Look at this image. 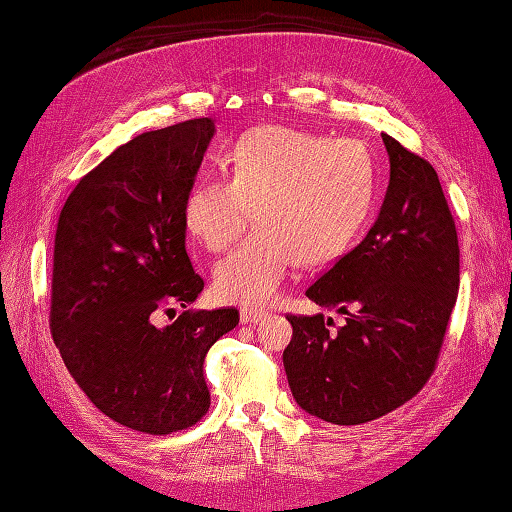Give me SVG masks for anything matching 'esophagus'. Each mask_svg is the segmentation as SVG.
<instances>
[{
    "label": "esophagus",
    "instance_id": "34e87169",
    "mask_svg": "<svg viewBox=\"0 0 512 512\" xmlns=\"http://www.w3.org/2000/svg\"><path fill=\"white\" fill-rule=\"evenodd\" d=\"M267 314H265V311H258V309H243L241 311V322H243V325H258V322L260 320H263Z\"/></svg>",
    "mask_w": 512,
    "mask_h": 512
}]
</instances>
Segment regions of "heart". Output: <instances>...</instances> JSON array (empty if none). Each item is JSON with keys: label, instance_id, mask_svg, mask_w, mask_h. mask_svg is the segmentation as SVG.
<instances>
[{"label": "heart", "instance_id": "b5f03b06", "mask_svg": "<svg viewBox=\"0 0 512 512\" xmlns=\"http://www.w3.org/2000/svg\"><path fill=\"white\" fill-rule=\"evenodd\" d=\"M375 165L356 139H327L285 125L245 132L225 159V176L196 183L183 221L198 243L223 252L249 223L256 232L214 267L225 305L263 307L294 265H318L347 249L367 218Z\"/></svg>", "mask_w": 512, "mask_h": 512}]
</instances>
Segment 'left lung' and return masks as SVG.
Masks as SVG:
<instances>
[{
	"instance_id": "obj_1",
	"label": "left lung",
	"mask_w": 512,
	"mask_h": 512,
	"mask_svg": "<svg viewBox=\"0 0 512 512\" xmlns=\"http://www.w3.org/2000/svg\"><path fill=\"white\" fill-rule=\"evenodd\" d=\"M389 187L364 241L307 289L347 322L287 316L283 353L302 411L331 424H362L398 409L435 369L460 287V247L431 163L382 134Z\"/></svg>"
}]
</instances>
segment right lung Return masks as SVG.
Masks as SVG:
<instances>
[{
    "label": "right lung",
    "instance_id": "right-lung-1",
    "mask_svg": "<svg viewBox=\"0 0 512 512\" xmlns=\"http://www.w3.org/2000/svg\"><path fill=\"white\" fill-rule=\"evenodd\" d=\"M216 125L143 132L88 172L61 210L50 329L70 375L101 413L168 435L210 409L203 360L236 309H187L205 283L185 249L183 205Z\"/></svg>",
    "mask_w": 512,
    "mask_h": 512
}]
</instances>
